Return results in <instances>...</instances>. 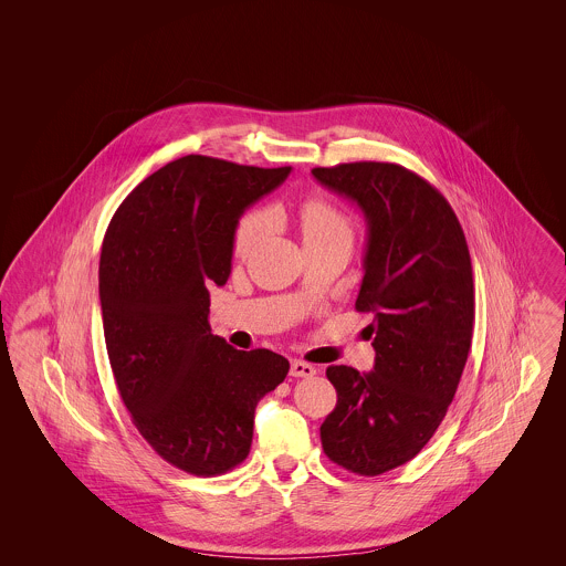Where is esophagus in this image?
I'll use <instances>...</instances> for the list:
<instances>
[{
    "mask_svg": "<svg viewBox=\"0 0 566 566\" xmlns=\"http://www.w3.org/2000/svg\"><path fill=\"white\" fill-rule=\"evenodd\" d=\"M291 376L293 377H312L316 376V367L303 360H293L291 363Z\"/></svg>",
    "mask_w": 566,
    "mask_h": 566,
    "instance_id": "esophagus-1",
    "label": "esophagus"
}]
</instances>
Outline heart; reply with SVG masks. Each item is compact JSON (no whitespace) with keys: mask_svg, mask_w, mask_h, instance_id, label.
<instances>
[{"mask_svg":"<svg viewBox=\"0 0 566 566\" xmlns=\"http://www.w3.org/2000/svg\"><path fill=\"white\" fill-rule=\"evenodd\" d=\"M298 224L303 243L323 242L333 238H354L350 216L324 197H307L298 206ZM270 229V214L263 210H252L240 216L233 229V252L238 256L248 254L256 243L265 238Z\"/></svg>","mask_w":566,"mask_h":566,"instance_id":"b5f03b06","label":"heart"}]
</instances>
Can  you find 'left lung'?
Masks as SVG:
<instances>
[{"label":"left lung","instance_id":"8db88e82","mask_svg":"<svg viewBox=\"0 0 566 566\" xmlns=\"http://www.w3.org/2000/svg\"><path fill=\"white\" fill-rule=\"evenodd\" d=\"M363 210L369 240L356 312H371L376 365L326 369L337 405L321 427L326 457L381 475L416 457L457 395L475 323L469 245L448 199L397 163L314 167Z\"/></svg>","mask_w":566,"mask_h":566}]
</instances>
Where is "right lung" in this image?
<instances>
[{"label":"right lung","instance_id":"add662e5","mask_svg":"<svg viewBox=\"0 0 566 566\" xmlns=\"http://www.w3.org/2000/svg\"><path fill=\"white\" fill-rule=\"evenodd\" d=\"M291 167L189 155L139 182L109 220L99 298L109 367L148 446L190 475L235 469L252 443L256 403L291 365L212 335L210 293L231 273L243 210Z\"/></svg>","mask_w":566,"mask_h":566}]
</instances>
